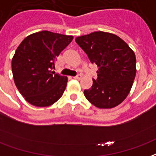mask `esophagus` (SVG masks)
Instances as JSON below:
<instances>
[{
    "label": "esophagus",
    "instance_id": "1",
    "mask_svg": "<svg viewBox=\"0 0 156 156\" xmlns=\"http://www.w3.org/2000/svg\"><path fill=\"white\" fill-rule=\"evenodd\" d=\"M73 78H75V79H78V80H80V79L82 78V75L81 74H78L77 76L73 77Z\"/></svg>",
    "mask_w": 156,
    "mask_h": 156
}]
</instances>
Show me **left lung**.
Listing matches in <instances>:
<instances>
[{
    "mask_svg": "<svg viewBox=\"0 0 156 156\" xmlns=\"http://www.w3.org/2000/svg\"><path fill=\"white\" fill-rule=\"evenodd\" d=\"M75 40L98 68L92 87L84 90L86 98L102 109L121 104L130 93L136 73L133 50L120 37L103 31L78 36Z\"/></svg>",
    "mask_w": 156,
    "mask_h": 156,
    "instance_id": "obj_1",
    "label": "left lung"
}]
</instances>
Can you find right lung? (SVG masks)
I'll return each instance as SVG.
<instances>
[{"label":"right lung","mask_w":156,"mask_h":156,"mask_svg":"<svg viewBox=\"0 0 156 156\" xmlns=\"http://www.w3.org/2000/svg\"><path fill=\"white\" fill-rule=\"evenodd\" d=\"M73 39L72 35L43 30L20 44L11 61L14 82L26 101L35 107H49L60 98L68 78L55 73V58Z\"/></svg>","instance_id":"right-lung-1"}]
</instances>
